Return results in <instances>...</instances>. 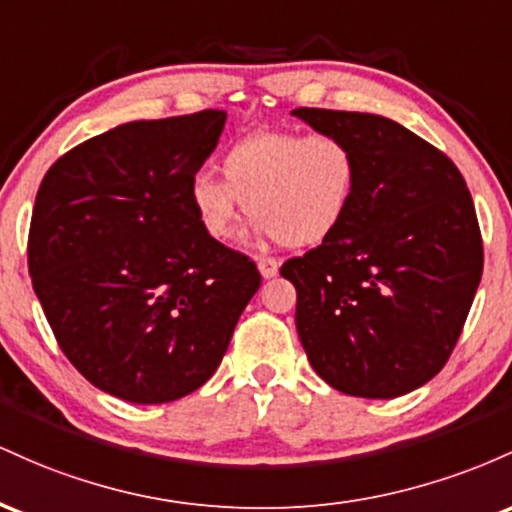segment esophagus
<instances>
[{
    "label": "esophagus",
    "instance_id": "34e87169",
    "mask_svg": "<svg viewBox=\"0 0 512 512\" xmlns=\"http://www.w3.org/2000/svg\"><path fill=\"white\" fill-rule=\"evenodd\" d=\"M258 271H261V275L263 278H275V275H278V271H280V261L278 258H271V256H261L258 258Z\"/></svg>",
    "mask_w": 512,
    "mask_h": 512
}]
</instances>
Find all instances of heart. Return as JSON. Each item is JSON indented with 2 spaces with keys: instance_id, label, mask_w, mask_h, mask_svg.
<instances>
[{
  "instance_id": "1",
  "label": "heart",
  "mask_w": 512,
  "mask_h": 512,
  "mask_svg": "<svg viewBox=\"0 0 512 512\" xmlns=\"http://www.w3.org/2000/svg\"><path fill=\"white\" fill-rule=\"evenodd\" d=\"M222 179L195 174L188 200L210 239L239 234L241 212L283 246H317L346 222L360 186V159L341 135L266 130L234 142Z\"/></svg>"
}]
</instances>
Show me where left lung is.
Returning a JSON list of instances; mask_svg holds the SVG:
<instances>
[{
    "mask_svg": "<svg viewBox=\"0 0 512 512\" xmlns=\"http://www.w3.org/2000/svg\"><path fill=\"white\" fill-rule=\"evenodd\" d=\"M292 116L341 135L360 159L341 229L280 268L297 290L309 363L343 394H409L445 367L479 287L472 193L438 147L394 120L326 108Z\"/></svg>",
    "mask_w": 512,
    "mask_h": 512,
    "instance_id": "left-lung-1",
    "label": "left lung"
}]
</instances>
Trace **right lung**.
<instances>
[{
    "label": "right lung",
    "mask_w": 512,
    "mask_h": 512,
    "mask_svg": "<svg viewBox=\"0 0 512 512\" xmlns=\"http://www.w3.org/2000/svg\"><path fill=\"white\" fill-rule=\"evenodd\" d=\"M225 120L212 108L132 120L62 154L40 183L28 273L62 353L101 392L166 404L203 387L261 285L188 200Z\"/></svg>",
    "instance_id": "add662e5"
}]
</instances>
